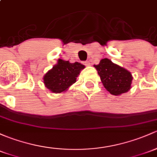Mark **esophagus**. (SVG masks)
<instances>
[{
    "label": "esophagus",
    "instance_id": "obj_1",
    "mask_svg": "<svg viewBox=\"0 0 157 157\" xmlns=\"http://www.w3.org/2000/svg\"><path fill=\"white\" fill-rule=\"evenodd\" d=\"M83 65H85L86 66H90V63L89 61H84V62H83Z\"/></svg>",
    "mask_w": 157,
    "mask_h": 157
}]
</instances>
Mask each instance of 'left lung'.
Here are the masks:
<instances>
[{
	"mask_svg": "<svg viewBox=\"0 0 157 157\" xmlns=\"http://www.w3.org/2000/svg\"><path fill=\"white\" fill-rule=\"evenodd\" d=\"M94 67L96 68L104 86L112 95L125 93L131 88L132 80L131 73L113 63L110 59H101L100 63Z\"/></svg>",
	"mask_w": 157,
	"mask_h": 157,
	"instance_id": "obj_1",
	"label": "left lung"
}]
</instances>
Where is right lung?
Instances as JSON below:
<instances>
[{
    "label": "right lung",
    "instance_id": "obj_1",
    "mask_svg": "<svg viewBox=\"0 0 157 157\" xmlns=\"http://www.w3.org/2000/svg\"><path fill=\"white\" fill-rule=\"evenodd\" d=\"M84 67L79 62L70 63L69 61L59 59L56 65L45 74L44 83L51 92L60 93L77 81L76 77Z\"/></svg>",
    "mask_w": 157,
    "mask_h": 157
}]
</instances>
